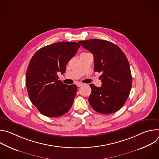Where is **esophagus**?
<instances>
[{"instance_id":"obj_1","label":"esophagus","mask_w":159,"mask_h":159,"mask_svg":"<svg viewBox=\"0 0 159 159\" xmlns=\"http://www.w3.org/2000/svg\"><path fill=\"white\" fill-rule=\"evenodd\" d=\"M76 85H77V87H80V86L83 85H84V84H83V83H81V82H78V83H77V84H76Z\"/></svg>"}]
</instances>
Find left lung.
Wrapping results in <instances>:
<instances>
[{"instance_id":"obj_1","label":"left lung","mask_w":159,"mask_h":159,"mask_svg":"<svg viewBox=\"0 0 159 159\" xmlns=\"http://www.w3.org/2000/svg\"><path fill=\"white\" fill-rule=\"evenodd\" d=\"M94 56V71L102 72V86L89 84V104L96 111L109 115L120 110L127 100L132 84L128 60L119 47L106 40L79 41Z\"/></svg>"}]
</instances>
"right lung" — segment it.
I'll list each match as a JSON object with an SVG mask.
<instances>
[{"label":"right lung","mask_w":159,"mask_h":159,"mask_svg":"<svg viewBox=\"0 0 159 159\" xmlns=\"http://www.w3.org/2000/svg\"><path fill=\"white\" fill-rule=\"evenodd\" d=\"M80 47L75 42L55 43L38 50L31 59L26 88L31 101L43 115L61 116L72 107L77 86L62 83L57 74L65 73L67 63Z\"/></svg>","instance_id":"add662e5"}]
</instances>
